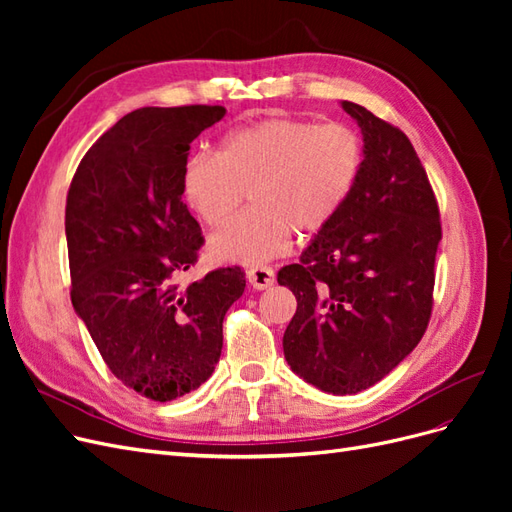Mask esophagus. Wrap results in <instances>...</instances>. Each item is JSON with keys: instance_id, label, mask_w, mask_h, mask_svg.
I'll return each mask as SVG.
<instances>
[{"instance_id": "34e87169", "label": "esophagus", "mask_w": 512, "mask_h": 512, "mask_svg": "<svg viewBox=\"0 0 512 512\" xmlns=\"http://www.w3.org/2000/svg\"><path fill=\"white\" fill-rule=\"evenodd\" d=\"M247 280L256 290H265L275 284V271L271 267H252L247 271Z\"/></svg>"}]
</instances>
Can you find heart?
<instances>
[{
    "mask_svg": "<svg viewBox=\"0 0 512 512\" xmlns=\"http://www.w3.org/2000/svg\"><path fill=\"white\" fill-rule=\"evenodd\" d=\"M363 160L361 134L346 123L267 117L232 130L218 156H190L181 192L209 228L226 224L250 192L252 211L215 232L209 254L262 265L290 250L294 230L316 235L337 218L361 177Z\"/></svg>",
    "mask_w": 512,
    "mask_h": 512,
    "instance_id": "b5f03b06",
    "label": "heart"
}]
</instances>
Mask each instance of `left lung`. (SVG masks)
Returning <instances> with one entry per match:
<instances>
[{
	"label": "left lung",
	"mask_w": 512,
	"mask_h": 512,
	"mask_svg": "<svg viewBox=\"0 0 512 512\" xmlns=\"http://www.w3.org/2000/svg\"><path fill=\"white\" fill-rule=\"evenodd\" d=\"M342 106L363 132L361 177L277 282L297 297L284 333L290 369L324 393L352 395L380 382L425 335L442 224L410 138L361 104Z\"/></svg>",
	"instance_id": "left-lung-1"
}]
</instances>
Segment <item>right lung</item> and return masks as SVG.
I'll list each match as a JSON object with an SVG mask.
<instances>
[{"label": "right lung", "instance_id": "obj_1", "mask_svg": "<svg viewBox=\"0 0 512 512\" xmlns=\"http://www.w3.org/2000/svg\"><path fill=\"white\" fill-rule=\"evenodd\" d=\"M224 106H145L85 153L66 198L70 297L113 376L153 401L198 389L222 354L241 267L179 288L205 239L183 203L190 143Z\"/></svg>", "mask_w": 512, "mask_h": 512}]
</instances>
